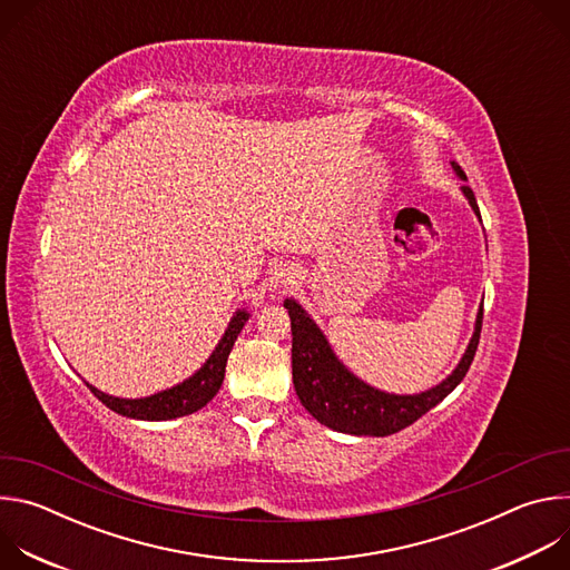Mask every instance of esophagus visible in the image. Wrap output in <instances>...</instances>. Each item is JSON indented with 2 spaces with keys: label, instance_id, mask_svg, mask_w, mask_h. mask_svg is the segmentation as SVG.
I'll list each match as a JSON object with an SVG mask.
<instances>
[{
  "label": "esophagus",
  "instance_id": "34e87169",
  "mask_svg": "<svg viewBox=\"0 0 570 570\" xmlns=\"http://www.w3.org/2000/svg\"><path fill=\"white\" fill-rule=\"evenodd\" d=\"M293 284H295V273L291 268H286V266L275 268V273L271 277V288L275 293H286L288 288H293Z\"/></svg>",
  "mask_w": 570,
  "mask_h": 570
}]
</instances>
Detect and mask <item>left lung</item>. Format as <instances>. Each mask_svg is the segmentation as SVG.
I'll return each instance as SVG.
<instances>
[{
  "mask_svg": "<svg viewBox=\"0 0 570 570\" xmlns=\"http://www.w3.org/2000/svg\"><path fill=\"white\" fill-rule=\"evenodd\" d=\"M455 174L466 180L464 171L453 161ZM469 205L480 216L475 196L471 187H462ZM284 306L291 315L293 332V385L304 409L324 426H330L350 435H374L385 438L399 433L401 429L415 424L422 415L455 390V385L469 372V365L475 356L480 330H482V306L478 311L473 338L453 370V374L440 385L422 392V394H385L381 390L370 387L361 379H356L332 352L327 338L315 327V322L304 313V308L295 299H284Z\"/></svg>",
  "mask_w": 570,
  "mask_h": 570,
  "instance_id": "8db88e82",
  "label": "left lung"
}]
</instances>
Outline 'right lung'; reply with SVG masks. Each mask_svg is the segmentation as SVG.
I'll list each match as a JSON object with an SVG mask.
<instances>
[{"label":"right lung","mask_w":570,"mask_h":570,"mask_svg":"<svg viewBox=\"0 0 570 570\" xmlns=\"http://www.w3.org/2000/svg\"><path fill=\"white\" fill-rule=\"evenodd\" d=\"M246 320H248L246 311H236L225 336L220 338V343L214 350V354L209 356V361L191 379H187L185 383H180L171 390L157 392V394L144 396V399H119V396L104 394L101 390L92 387L90 383H88V387L101 403L108 405L110 411H115L124 417L161 422V420H176L183 415H191V413L200 411L203 405H207L214 399V394L218 392V387L225 379L227 356L234 347L236 336L243 330V324H246Z\"/></svg>","instance_id":"right-lung-1"}]
</instances>
